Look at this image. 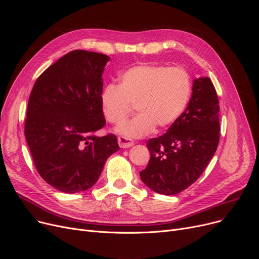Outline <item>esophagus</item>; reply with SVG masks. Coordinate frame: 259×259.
Segmentation results:
<instances>
[{
  "label": "esophagus",
  "mask_w": 259,
  "mask_h": 259,
  "mask_svg": "<svg viewBox=\"0 0 259 259\" xmlns=\"http://www.w3.org/2000/svg\"><path fill=\"white\" fill-rule=\"evenodd\" d=\"M117 142H118V146L120 148H129L134 145V142L132 140L125 138V137H118Z\"/></svg>",
  "instance_id": "34e87169"
}]
</instances>
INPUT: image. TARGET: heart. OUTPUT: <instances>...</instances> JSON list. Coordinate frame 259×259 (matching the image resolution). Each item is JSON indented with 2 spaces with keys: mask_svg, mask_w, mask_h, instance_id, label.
Segmentation results:
<instances>
[{
  "mask_svg": "<svg viewBox=\"0 0 259 259\" xmlns=\"http://www.w3.org/2000/svg\"><path fill=\"white\" fill-rule=\"evenodd\" d=\"M192 78L183 67L143 64L133 66L118 77L117 86L107 85L100 94L104 117L120 125L135 106L138 115L117 128L126 138H143L157 126H172L185 112L191 99Z\"/></svg>",
  "mask_w": 259,
  "mask_h": 259,
  "instance_id": "obj_1",
  "label": "heart"
}]
</instances>
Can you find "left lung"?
<instances>
[{
    "label": "left lung",
    "instance_id": "obj_1",
    "mask_svg": "<svg viewBox=\"0 0 259 259\" xmlns=\"http://www.w3.org/2000/svg\"><path fill=\"white\" fill-rule=\"evenodd\" d=\"M220 102L209 77L195 78L192 97L168 131L150 139V160L140 175L154 192L175 195L194 184L220 143Z\"/></svg>",
    "mask_w": 259,
    "mask_h": 259
}]
</instances>
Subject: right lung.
Returning <instances> with one entry per match:
<instances>
[{"label": "right lung", "instance_id": "obj_1", "mask_svg": "<svg viewBox=\"0 0 259 259\" xmlns=\"http://www.w3.org/2000/svg\"><path fill=\"white\" fill-rule=\"evenodd\" d=\"M106 54L73 50L40 74L30 93L25 138L42 179L65 193L98 182L107 158L119 150L114 134L95 135L106 120L100 94Z\"/></svg>", "mask_w": 259, "mask_h": 259}]
</instances>
